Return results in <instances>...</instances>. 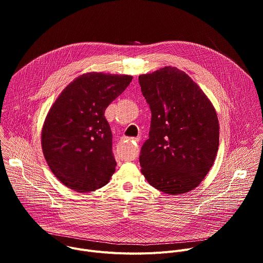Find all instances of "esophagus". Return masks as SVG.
I'll list each match as a JSON object with an SVG mask.
<instances>
[{
	"label": "esophagus",
	"mask_w": 263,
	"mask_h": 263,
	"mask_svg": "<svg viewBox=\"0 0 263 263\" xmlns=\"http://www.w3.org/2000/svg\"><path fill=\"white\" fill-rule=\"evenodd\" d=\"M138 139H139V138H137V137H135V138H131V140H132V141H138Z\"/></svg>",
	"instance_id": "obj_1"
}]
</instances>
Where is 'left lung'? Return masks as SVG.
Listing matches in <instances>:
<instances>
[{
	"mask_svg": "<svg viewBox=\"0 0 263 263\" xmlns=\"http://www.w3.org/2000/svg\"><path fill=\"white\" fill-rule=\"evenodd\" d=\"M152 112L139 162L156 190L181 195L206 177L218 149L216 111L200 86L183 70L165 66L138 77Z\"/></svg>",
	"mask_w": 263,
	"mask_h": 263,
	"instance_id": "left-lung-1",
	"label": "left lung"
}]
</instances>
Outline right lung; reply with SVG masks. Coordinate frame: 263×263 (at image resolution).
Wrapping results in <instances>:
<instances>
[{"label":"right lung","instance_id":"add662e5","mask_svg":"<svg viewBox=\"0 0 263 263\" xmlns=\"http://www.w3.org/2000/svg\"><path fill=\"white\" fill-rule=\"evenodd\" d=\"M132 79L129 74L83 73L50 108L42 131L43 153L52 173L68 189L93 192L116 172L112 133L104 114Z\"/></svg>","mask_w":263,"mask_h":263}]
</instances>
